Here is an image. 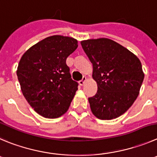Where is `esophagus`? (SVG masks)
Wrapping results in <instances>:
<instances>
[{
  "mask_svg": "<svg viewBox=\"0 0 157 157\" xmlns=\"http://www.w3.org/2000/svg\"><path fill=\"white\" fill-rule=\"evenodd\" d=\"M86 80H87V77H83V78H82V80L79 81V83H80V86H83V84H84V83H85Z\"/></svg>",
  "mask_w": 157,
  "mask_h": 157,
  "instance_id": "1",
  "label": "esophagus"
}]
</instances>
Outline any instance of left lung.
Wrapping results in <instances>:
<instances>
[{"mask_svg":"<svg viewBox=\"0 0 157 157\" xmlns=\"http://www.w3.org/2000/svg\"><path fill=\"white\" fill-rule=\"evenodd\" d=\"M93 65L98 91L89 98L91 112L99 119L111 120L125 113L139 95L144 79L139 58L112 39L82 41Z\"/></svg>","mask_w":157,"mask_h":157,"instance_id":"obj_1","label":"left lung"}]
</instances>
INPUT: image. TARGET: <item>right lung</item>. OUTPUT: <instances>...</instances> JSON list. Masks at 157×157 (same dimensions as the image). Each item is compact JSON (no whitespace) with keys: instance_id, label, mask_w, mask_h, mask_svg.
Segmentation results:
<instances>
[{"instance_id":"1","label":"right lung","mask_w":157,"mask_h":157,"mask_svg":"<svg viewBox=\"0 0 157 157\" xmlns=\"http://www.w3.org/2000/svg\"><path fill=\"white\" fill-rule=\"evenodd\" d=\"M77 46L74 38L49 36L28 49L19 61L17 76L23 95L44 118L66 113L78 89L66 63Z\"/></svg>"}]
</instances>
